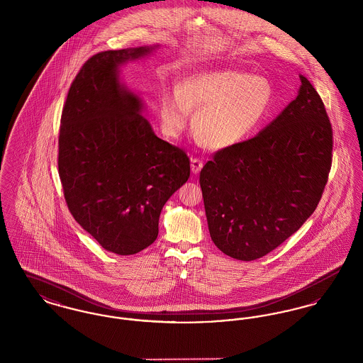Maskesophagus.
Returning a JSON list of instances; mask_svg holds the SVG:
<instances>
[{
  "mask_svg": "<svg viewBox=\"0 0 363 363\" xmlns=\"http://www.w3.org/2000/svg\"><path fill=\"white\" fill-rule=\"evenodd\" d=\"M203 160L201 159H199V157H191V160H190V169H191V173L193 174H199L201 172V169H203Z\"/></svg>",
  "mask_w": 363,
  "mask_h": 363,
  "instance_id": "1",
  "label": "esophagus"
}]
</instances>
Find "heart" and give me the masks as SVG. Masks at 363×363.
<instances>
[{"instance_id":"b5f03b06","label":"heart","mask_w":363,"mask_h":363,"mask_svg":"<svg viewBox=\"0 0 363 363\" xmlns=\"http://www.w3.org/2000/svg\"><path fill=\"white\" fill-rule=\"evenodd\" d=\"M272 102L265 77L233 69L194 73L179 80L175 91L164 88L159 98L163 130L178 138L196 111L193 132L209 148L223 150L250 138Z\"/></svg>"}]
</instances>
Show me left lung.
I'll return each mask as SVG.
<instances>
[{
    "label": "left lung",
    "instance_id": "left-lung-1",
    "mask_svg": "<svg viewBox=\"0 0 363 363\" xmlns=\"http://www.w3.org/2000/svg\"><path fill=\"white\" fill-rule=\"evenodd\" d=\"M298 96L257 136L213 154L200 173L208 228L233 259H259L301 228L332 166L325 106L305 76Z\"/></svg>",
    "mask_w": 363,
    "mask_h": 363
}]
</instances>
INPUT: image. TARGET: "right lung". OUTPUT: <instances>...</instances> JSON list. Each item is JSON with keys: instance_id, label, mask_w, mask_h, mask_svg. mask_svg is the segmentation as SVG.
<instances>
[{"instance_id": "1", "label": "right lung", "mask_w": 363, "mask_h": 363, "mask_svg": "<svg viewBox=\"0 0 363 363\" xmlns=\"http://www.w3.org/2000/svg\"><path fill=\"white\" fill-rule=\"evenodd\" d=\"M154 48L92 55L62 108L58 173L74 220L116 255L155 242L166 201L189 178L186 152L157 138L141 102L118 80V67Z\"/></svg>"}]
</instances>
